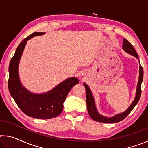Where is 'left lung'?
Here are the masks:
<instances>
[{
    "instance_id": "obj_1",
    "label": "left lung",
    "mask_w": 148,
    "mask_h": 148,
    "mask_svg": "<svg viewBox=\"0 0 148 148\" xmlns=\"http://www.w3.org/2000/svg\"><path fill=\"white\" fill-rule=\"evenodd\" d=\"M123 48L125 50L127 53L132 55L134 57H136L137 59H138V56L136 53V50L134 49V47L130 43V42L126 39H123ZM140 76H139V81L138 82L137 85V89H136V97L134 100V101L132 102L131 106L129 107V108L127 109L126 111L123 113L117 114L116 116H114L111 118H107L104 116H102L100 115L98 112H97L96 108H95V101L93 99V97H92V93L89 87L87 86L86 84H84V86L86 87V101H87V111H88L89 115L91 118L95 120L96 121H99L101 123H114L119 122L121 120L124 119L128 115L131 113V112L134 108V107L136 106V104L138 102L140 96H141V84L143 80V76H144V71L141 65L140 66Z\"/></svg>"
}]
</instances>
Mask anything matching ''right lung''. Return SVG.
Returning a JSON list of instances; mask_svg holds the SVG:
<instances>
[{"instance_id": "add662e5", "label": "right lung", "mask_w": 148, "mask_h": 148, "mask_svg": "<svg viewBox=\"0 0 148 148\" xmlns=\"http://www.w3.org/2000/svg\"><path fill=\"white\" fill-rule=\"evenodd\" d=\"M44 32H34L25 38L15 52L9 64L8 89L12 98L24 114L29 117L46 119L58 116L63 109V102L72 87L79 83L76 77L61 82L56 87L44 94H32L20 83L18 67L20 58L28 40Z\"/></svg>"}]
</instances>
